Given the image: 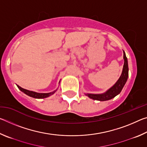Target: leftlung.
Listing matches in <instances>:
<instances>
[{
	"instance_id": "obj_1",
	"label": "left lung",
	"mask_w": 147,
	"mask_h": 147,
	"mask_svg": "<svg viewBox=\"0 0 147 147\" xmlns=\"http://www.w3.org/2000/svg\"><path fill=\"white\" fill-rule=\"evenodd\" d=\"M123 58L124 60V66L123 72H122L121 76L118 80V81L115 84L113 87L108 89L106 93L103 94H86L87 96L90 98L93 99V100H97L100 101H105L108 100L110 99L115 97V96L117 95L118 94L121 93V91L123 89L124 86L127 81L128 77V60L126 58L125 53L123 51Z\"/></svg>"
}]
</instances>
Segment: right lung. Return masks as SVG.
<instances>
[{
  "label": "right lung",
  "instance_id": "add662e5",
  "mask_svg": "<svg viewBox=\"0 0 147 147\" xmlns=\"http://www.w3.org/2000/svg\"><path fill=\"white\" fill-rule=\"evenodd\" d=\"M17 87H18V88L20 89V90H21V91H23V93L27 94V95L31 96V97L36 98H44L48 97V96L52 95V94H53L56 91H56H54L53 92H51V93H36V92L29 91V90H27V89L22 88L18 85H17Z\"/></svg>",
  "mask_w": 147,
  "mask_h": 147
}]
</instances>
